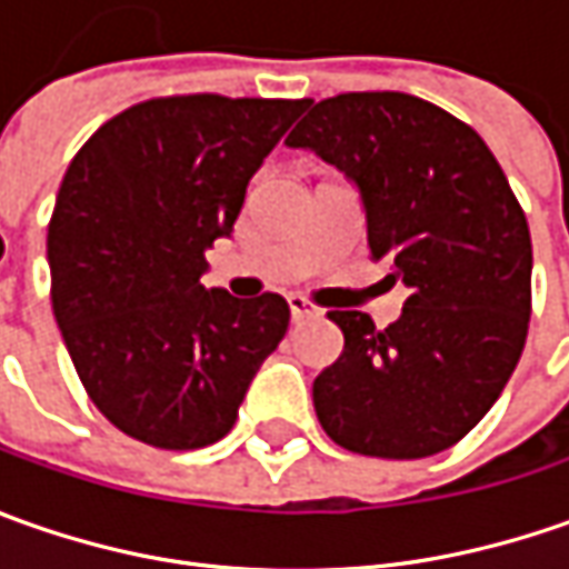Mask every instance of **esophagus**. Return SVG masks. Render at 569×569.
<instances>
[{
    "mask_svg": "<svg viewBox=\"0 0 569 569\" xmlns=\"http://www.w3.org/2000/svg\"><path fill=\"white\" fill-rule=\"evenodd\" d=\"M288 307H291V317L295 319H307V317H317L319 307H313L310 300L303 295H291L288 297Z\"/></svg>",
    "mask_w": 569,
    "mask_h": 569,
    "instance_id": "1",
    "label": "esophagus"
}]
</instances>
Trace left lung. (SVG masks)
<instances>
[{"label":"left lung","instance_id":"obj_1","mask_svg":"<svg viewBox=\"0 0 569 569\" xmlns=\"http://www.w3.org/2000/svg\"><path fill=\"white\" fill-rule=\"evenodd\" d=\"M361 192L367 243L402 317L377 329L332 310L345 351L313 380L322 430L380 459H425L478 425L519 363L532 313L526 211L485 139L402 91H351L310 107L288 136Z\"/></svg>","mask_w":569,"mask_h":569}]
</instances>
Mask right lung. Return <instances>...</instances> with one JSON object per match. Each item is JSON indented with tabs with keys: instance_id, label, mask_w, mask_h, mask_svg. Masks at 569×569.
<instances>
[{
	"instance_id": "add662e5",
	"label": "right lung",
	"mask_w": 569,
	"mask_h": 569,
	"mask_svg": "<svg viewBox=\"0 0 569 569\" xmlns=\"http://www.w3.org/2000/svg\"><path fill=\"white\" fill-rule=\"evenodd\" d=\"M310 100H142L81 144L56 196L53 313L100 415L158 449L221 440L288 332L284 297L199 281L252 173Z\"/></svg>"
}]
</instances>
